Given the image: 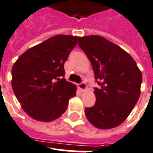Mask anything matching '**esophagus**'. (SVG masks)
I'll return each mask as SVG.
<instances>
[{
    "label": "esophagus",
    "instance_id": "34e87169",
    "mask_svg": "<svg viewBox=\"0 0 153 153\" xmlns=\"http://www.w3.org/2000/svg\"><path fill=\"white\" fill-rule=\"evenodd\" d=\"M79 88L82 90V91H85V89H86V85H85V83L84 82H81L80 84H79Z\"/></svg>",
    "mask_w": 153,
    "mask_h": 153
}]
</instances>
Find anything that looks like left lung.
<instances>
[{
    "label": "left lung",
    "mask_w": 153,
    "mask_h": 153,
    "mask_svg": "<svg viewBox=\"0 0 153 153\" xmlns=\"http://www.w3.org/2000/svg\"><path fill=\"white\" fill-rule=\"evenodd\" d=\"M78 44L89 58L100 85L94 88L96 103L85 108V116L97 128L116 127L126 120L138 100L141 71L128 53L101 36L80 37Z\"/></svg>",
    "instance_id": "8db88e82"
}]
</instances>
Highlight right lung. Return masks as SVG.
<instances>
[{
	"mask_svg": "<svg viewBox=\"0 0 153 153\" xmlns=\"http://www.w3.org/2000/svg\"><path fill=\"white\" fill-rule=\"evenodd\" d=\"M77 41V36H53L27 49L12 67V89L23 111L33 120H56L76 95V85L64 79V65Z\"/></svg>",
	"mask_w": 153,
	"mask_h": 153,
	"instance_id": "obj_1",
	"label": "right lung"
}]
</instances>
